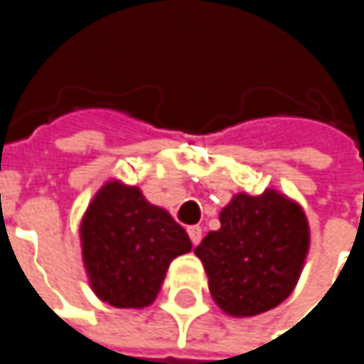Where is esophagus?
I'll return each mask as SVG.
<instances>
[{
    "label": "esophagus",
    "instance_id": "34e87169",
    "mask_svg": "<svg viewBox=\"0 0 364 364\" xmlns=\"http://www.w3.org/2000/svg\"><path fill=\"white\" fill-rule=\"evenodd\" d=\"M187 234H189V238H191V245L198 247L200 240H202V228H200V225H189V228H187Z\"/></svg>",
    "mask_w": 364,
    "mask_h": 364
}]
</instances>
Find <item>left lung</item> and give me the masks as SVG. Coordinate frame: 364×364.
Wrapping results in <instances>:
<instances>
[{"mask_svg":"<svg viewBox=\"0 0 364 364\" xmlns=\"http://www.w3.org/2000/svg\"><path fill=\"white\" fill-rule=\"evenodd\" d=\"M221 228L196 255L208 274L217 306L232 316H255L284 301L308 253L310 232L304 210L274 189L238 193L221 210Z\"/></svg>","mask_w":364,"mask_h":364,"instance_id":"obj_1","label":"left lung"}]
</instances>
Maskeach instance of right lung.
Masks as SVG:
<instances>
[{
	"label": "right lung",
	"instance_id": "obj_1",
	"mask_svg": "<svg viewBox=\"0 0 364 364\" xmlns=\"http://www.w3.org/2000/svg\"><path fill=\"white\" fill-rule=\"evenodd\" d=\"M80 232L90 284L115 308L149 306L171 261L191 251L187 232L164 208L117 181L97 193Z\"/></svg>",
	"mask_w": 364,
	"mask_h": 364
}]
</instances>
